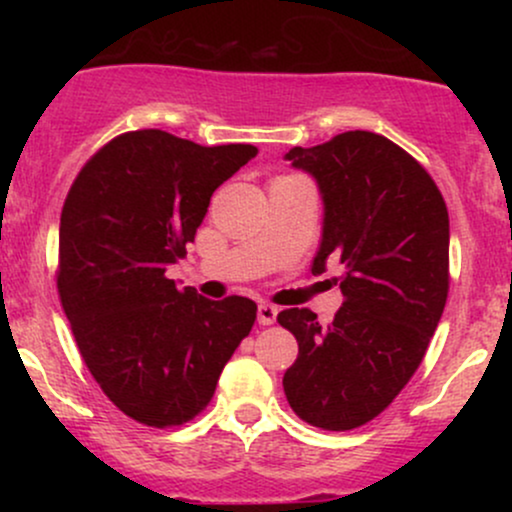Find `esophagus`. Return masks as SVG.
I'll use <instances>...</instances> for the list:
<instances>
[{
  "label": "esophagus",
  "instance_id": "34e87169",
  "mask_svg": "<svg viewBox=\"0 0 512 512\" xmlns=\"http://www.w3.org/2000/svg\"><path fill=\"white\" fill-rule=\"evenodd\" d=\"M276 315H279L276 305H272V303L257 305V322H260V325H274Z\"/></svg>",
  "mask_w": 512,
  "mask_h": 512
}]
</instances>
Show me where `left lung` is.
<instances>
[{"mask_svg": "<svg viewBox=\"0 0 512 512\" xmlns=\"http://www.w3.org/2000/svg\"><path fill=\"white\" fill-rule=\"evenodd\" d=\"M286 161L317 182L313 274L342 264L344 303L330 325L308 308L276 315L298 342L284 392L310 426L351 431L390 407L424 361L448 301V207L426 168L375 132L293 146Z\"/></svg>", "mask_w": 512, "mask_h": 512, "instance_id": "obj_1", "label": "left lung"}]
</instances>
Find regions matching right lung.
Listing matches in <instances>:
<instances>
[{
  "mask_svg": "<svg viewBox=\"0 0 512 512\" xmlns=\"http://www.w3.org/2000/svg\"><path fill=\"white\" fill-rule=\"evenodd\" d=\"M257 156L137 129L96 151L62 207L57 291L81 358L122 414L166 428L195 419L257 317L250 298L178 289L216 187Z\"/></svg>",
  "mask_w": 512,
  "mask_h": 512,
  "instance_id": "right-lung-1",
  "label": "right lung"
}]
</instances>
